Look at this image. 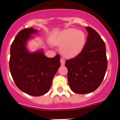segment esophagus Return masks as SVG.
Instances as JSON below:
<instances>
[{"label":"esophagus","mask_w":120,"mask_h":120,"mask_svg":"<svg viewBox=\"0 0 120 120\" xmlns=\"http://www.w3.org/2000/svg\"><path fill=\"white\" fill-rule=\"evenodd\" d=\"M65 59L64 58H61V64L62 65H64L65 64Z\"/></svg>","instance_id":"obj_1"}]
</instances>
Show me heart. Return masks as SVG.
<instances>
[{
	"label": "heart",
	"mask_w": 120,
	"mask_h": 120,
	"mask_svg": "<svg viewBox=\"0 0 120 120\" xmlns=\"http://www.w3.org/2000/svg\"><path fill=\"white\" fill-rule=\"evenodd\" d=\"M52 42L56 45H62V55L66 58H71L81 52L85 45L86 35L83 32L76 29H67L55 35Z\"/></svg>",
	"instance_id": "obj_1"
}]
</instances>
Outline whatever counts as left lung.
I'll use <instances>...</instances> for the list:
<instances>
[{
    "instance_id": "left-lung-1",
    "label": "left lung",
    "mask_w": 120,
    "mask_h": 120,
    "mask_svg": "<svg viewBox=\"0 0 120 120\" xmlns=\"http://www.w3.org/2000/svg\"><path fill=\"white\" fill-rule=\"evenodd\" d=\"M86 29L88 36L83 49L65 64L71 90L80 94L94 91L100 85L108 67L105 43L94 29Z\"/></svg>"
}]
</instances>
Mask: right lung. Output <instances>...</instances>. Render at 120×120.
<instances>
[{
    "label": "right lung",
    "instance_id": "add662e5",
    "mask_svg": "<svg viewBox=\"0 0 120 120\" xmlns=\"http://www.w3.org/2000/svg\"><path fill=\"white\" fill-rule=\"evenodd\" d=\"M37 32L32 27L19 32L11 46L9 59V70L17 86L24 93L36 97L49 91L53 78L61 66L58 54L50 58L43 51H27L26 42L31 34Z\"/></svg>",
    "mask_w": 120,
    "mask_h": 120
}]
</instances>
